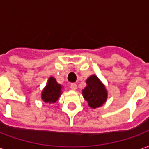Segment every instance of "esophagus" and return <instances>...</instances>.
Returning a JSON list of instances; mask_svg holds the SVG:
<instances>
[{
    "label": "esophagus",
    "instance_id": "1",
    "mask_svg": "<svg viewBox=\"0 0 149 149\" xmlns=\"http://www.w3.org/2000/svg\"><path fill=\"white\" fill-rule=\"evenodd\" d=\"M70 87L71 90L75 91L76 89H77V85H76V83H71V84L70 85Z\"/></svg>",
    "mask_w": 149,
    "mask_h": 149
}]
</instances>
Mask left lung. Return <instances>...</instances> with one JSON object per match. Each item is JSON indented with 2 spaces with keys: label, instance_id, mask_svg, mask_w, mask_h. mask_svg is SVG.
I'll use <instances>...</instances> for the list:
<instances>
[{
  "label": "left lung",
  "instance_id": "obj_1",
  "mask_svg": "<svg viewBox=\"0 0 149 149\" xmlns=\"http://www.w3.org/2000/svg\"><path fill=\"white\" fill-rule=\"evenodd\" d=\"M87 86L82 91L83 97L91 108H97L106 102L107 92L97 76L91 75L86 80Z\"/></svg>",
  "mask_w": 149,
  "mask_h": 149
}]
</instances>
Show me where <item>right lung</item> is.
<instances>
[{"instance_id":"obj_1","label":"right lung","mask_w":149,"mask_h":149,"mask_svg":"<svg viewBox=\"0 0 149 149\" xmlns=\"http://www.w3.org/2000/svg\"><path fill=\"white\" fill-rule=\"evenodd\" d=\"M61 86L57 83L53 77L48 79V83L42 93V99L45 102H55L61 94Z\"/></svg>"}]
</instances>
